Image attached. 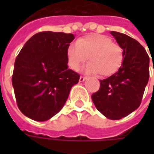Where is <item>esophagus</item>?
I'll return each mask as SVG.
<instances>
[{"label":"esophagus","mask_w":154,"mask_h":154,"mask_svg":"<svg viewBox=\"0 0 154 154\" xmlns=\"http://www.w3.org/2000/svg\"><path fill=\"white\" fill-rule=\"evenodd\" d=\"M85 79H86V77H82V76H81V77H80L79 82H83Z\"/></svg>","instance_id":"esophagus-1"}]
</instances>
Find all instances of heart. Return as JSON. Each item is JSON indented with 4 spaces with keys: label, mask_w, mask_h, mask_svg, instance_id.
Returning a JSON list of instances; mask_svg holds the SVG:
<instances>
[{
    "label": "heart",
    "mask_w": 154,
    "mask_h": 154,
    "mask_svg": "<svg viewBox=\"0 0 154 154\" xmlns=\"http://www.w3.org/2000/svg\"><path fill=\"white\" fill-rule=\"evenodd\" d=\"M68 65L77 71L81 65L89 59L83 68L87 74L100 73L103 77L114 74L124 61L122 47L113 43L111 37L101 34H90L81 37L76 45H69L66 50Z\"/></svg>",
    "instance_id": "obj_1"
}]
</instances>
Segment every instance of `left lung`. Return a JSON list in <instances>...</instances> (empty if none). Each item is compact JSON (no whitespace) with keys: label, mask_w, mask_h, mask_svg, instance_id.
Instances as JSON below:
<instances>
[{"label":"left lung","mask_w":154,"mask_h":154,"mask_svg":"<svg viewBox=\"0 0 154 154\" xmlns=\"http://www.w3.org/2000/svg\"><path fill=\"white\" fill-rule=\"evenodd\" d=\"M124 51V61L117 72L100 80V89L92 95L99 112L119 120L139 107L149 77V57L144 47L128 35L111 31Z\"/></svg>","instance_id":"left-lung-1"}]
</instances>
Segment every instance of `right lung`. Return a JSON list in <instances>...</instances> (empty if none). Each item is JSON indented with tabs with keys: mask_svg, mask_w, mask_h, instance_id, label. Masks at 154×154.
<instances>
[{
	"mask_svg": "<svg viewBox=\"0 0 154 154\" xmlns=\"http://www.w3.org/2000/svg\"><path fill=\"white\" fill-rule=\"evenodd\" d=\"M74 35L50 31L33 35L16 58L13 84L20 112L37 122L59 112L80 76L68 69L66 50Z\"/></svg>",
	"mask_w": 154,
	"mask_h": 154,
	"instance_id": "add662e5",
	"label": "right lung"
}]
</instances>
